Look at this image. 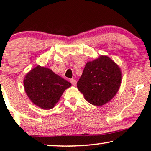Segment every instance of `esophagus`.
I'll list each match as a JSON object with an SVG mask.
<instances>
[{"label": "esophagus", "mask_w": 151, "mask_h": 151, "mask_svg": "<svg viewBox=\"0 0 151 151\" xmlns=\"http://www.w3.org/2000/svg\"><path fill=\"white\" fill-rule=\"evenodd\" d=\"M70 82H71V83L73 84V86H76V84H77V81H76V80L75 79H71L70 80Z\"/></svg>", "instance_id": "34e87169"}]
</instances>
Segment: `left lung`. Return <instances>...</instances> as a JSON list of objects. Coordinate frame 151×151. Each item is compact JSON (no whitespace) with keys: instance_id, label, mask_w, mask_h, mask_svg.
Returning <instances> with one entry per match:
<instances>
[{"instance_id":"1","label":"left lung","mask_w":151,"mask_h":151,"mask_svg":"<svg viewBox=\"0 0 151 151\" xmlns=\"http://www.w3.org/2000/svg\"><path fill=\"white\" fill-rule=\"evenodd\" d=\"M121 80V71L117 64L108 56L101 55L86 64L77 86L87 102L100 106L115 96Z\"/></svg>"}]
</instances>
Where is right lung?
I'll list each match as a JSON object with an SVG mask.
<instances>
[{
    "mask_svg": "<svg viewBox=\"0 0 151 151\" xmlns=\"http://www.w3.org/2000/svg\"><path fill=\"white\" fill-rule=\"evenodd\" d=\"M71 86L69 82L51 69L40 66L31 70L24 79V88L29 98L45 110L53 108L65 89Z\"/></svg>",
    "mask_w": 151,
    "mask_h": 151,
    "instance_id": "right-lung-1",
    "label": "right lung"
}]
</instances>
